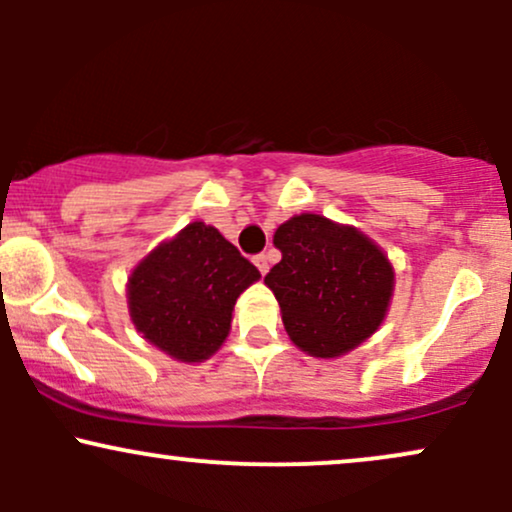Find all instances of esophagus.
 Masks as SVG:
<instances>
[{
    "label": "esophagus",
    "instance_id": "esophagus-1",
    "mask_svg": "<svg viewBox=\"0 0 512 512\" xmlns=\"http://www.w3.org/2000/svg\"><path fill=\"white\" fill-rule=\"evenodd\" d=\"M252 262H255V267L260 269L262 276L269 272V257L267 255H255V257H252Z\"/></svg>",
    "mask_w": 512,
    "mask_h": 512
}]
</instances>
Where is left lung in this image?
I'll return each mask as SVG.
<instances>
[{"instance_id":"1","label":"left lung","mask_w":512,"mask_h":512,"mask_svg":"<svg viewBox=\"0 0 512 512\" xmlns=\"http://www.w3.org/2000/svg\"><path fill=\"white\" fill-rule=\"evenodd\" d=\"M281 262L264 284L274 291L291 342L305 354H349L383 325L395 269L354 226L301 214L274 233Z\"/></svg>"}]
</instances>
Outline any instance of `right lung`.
Here are the masks:
<instances>
[{
  "instance_id": "obj_1",
  "label": "right lung",
  "mask_w": 512,
  "mask_h": 512,
  "mask_svg": "<svg viewBox=\"0 0 512 512\" xmlns=\"http://www.w3.org/2000/svg\"><path fill=\"white\" fill-rule=\"evenodd\" d=\"M260 279L233 243L195 221L151 250L127 279V305L146 342L182 363H202L231 332L233 305Z\"/></svg>"
}]
</instances>
